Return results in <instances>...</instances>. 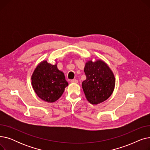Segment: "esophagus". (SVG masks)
Segmentation results:
<instances>
[{"mask_svg": "<svg viewBox=\"0 0 150 150\" xmlns=\"http://www.w3.org/2000/svg\"><path fill=\"white\" fill-rule=\"evenodd\" d=\"M70 82L72 83H78V80H75V79L71 80H70Z\"/></svg>", "mask_w": 150, "mask_h": 150, "instance_id": "obj_1", "label": "esophagus"}]
</instances>
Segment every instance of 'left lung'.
Returning a JSON list of instances; mask_svg holds the SVG:
<instances>
[{
	"label": "left lung",
	"instance_id": "1",
	"mask_svg": "<svg viewBox=\"0 0 150 150\" xmlns=\"http://www.w3.org/2000/svg\"><path fill=\"white\" fill-rule=\"evenodd\" d=\"M86 79L82 87L86 98L93 105L106 100L112 93L115 87V77L109 66L101 60L89 61L84 69Z\"/></svg>",
	"mask_w": 150,
	"mask_h": 150
}]
</instances>
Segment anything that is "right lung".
Masks as SVG:
<instances>
[{
	"label": "right lung",
	"mask_w": 150,
	"mask_h": 150,
	"mask_svg": "<svg viewBox=\"0 0 150 150\" xmlns=\"http://www.w3.org/2000/svg\"><path fill=\"white\" fill-rule=\"evenodd\" d=\"M31 84L39 98L48 103H53L61 97L68 83L57 64L52 65L43 61L34 70Z\"/></svg>",
	"instance_id": "add662e5"
}]
</instances>
